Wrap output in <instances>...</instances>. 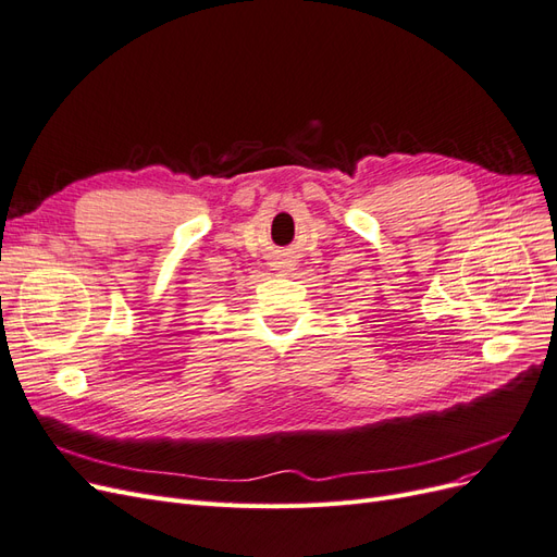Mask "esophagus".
<instances>
[{
	"mask_svg": "<svg viewBox=\"0 0 557 557\" xmlns=\"http://www.w3.org/2000/svg\"><path fill=\"white\" fill-rule=\"evenodd\" d=\"M274 267H276L278 274H290V272H295L297 262H295V258H276Z\"/></svg>",
	"mask_w": 557,
	"mask_h": 557,
	"instance_id": "1",
	"label": "esophagus"
}]
</instances>
